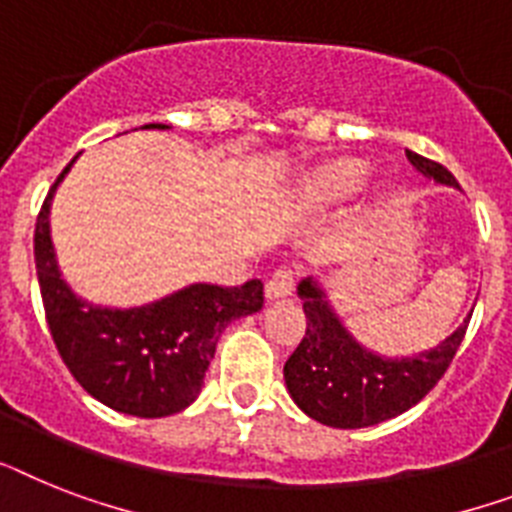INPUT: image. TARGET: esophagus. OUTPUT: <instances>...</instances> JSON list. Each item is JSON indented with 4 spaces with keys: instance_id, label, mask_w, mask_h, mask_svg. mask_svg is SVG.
I'll list each match as a JSON object with an SVG mask.
<instances>
[{
    "instance_id": "obj_1",
    "label": "esophagus",
    "mask_w": 512,
    "mask_h": 512,
    "mask_svg": "<svg viewBox=\"0 0 512 512\" xmlns=\"http://www.w3.org/2000/svg\"><path fill=\"white\" fill-rule=\"evenodd\" d=\"M294 281H297V273L292 268H278L270 281L265 284V297L268 299H281L289 297L294 292Z\"/></svg>"
}]
</instances>
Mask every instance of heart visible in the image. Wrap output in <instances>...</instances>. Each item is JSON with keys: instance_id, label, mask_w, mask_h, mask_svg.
Here are the masks:
<instances>
[{"instance_id": "obj_1", "label": "heart", "mask_w": 512, "mask_h": 512, "mask_svg": "<svg viewBox=\"0 0 512 512\" xmlns=\"http://www.w3.org/2000/svg\"><path fill=\"white\" fill-rule=\"evenodd\" d=\"M363 173V165L355 160L328 162L313 173V191L323 199L342 197L363 181Z\"/></svg>"}]
</instances>
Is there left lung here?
<instances>
[{
  "label": "left lung",
  "instance_id": "8db88e82",
  "mask_svg": "<svg viewBox=\"0 0 512 512\" xmlns=\"http://www.w3.org/2000/svg\"><path fill=\"white\" fill-rule=\"evenodd\" d=\"M407 160L436 184L460 189L455 176L439 162L410 149ZM297 292L305 299L307 331L284 365L286 389L302 413L334 429L376 426L418 405L450 368L468 328L465 318L463 326L434 350L413 357H381L365 350L342 326L315 281H302Z\"/></svg>",
  "mask_w": 512,
  "mask_h": 512
}]
</instances>
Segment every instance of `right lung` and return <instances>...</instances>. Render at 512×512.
I'll return each instance as SVG.
<instances>
[{"label":"right lung","instance_id":"obj_1","mask_svg":"<svg viewBox=\"0 0 512 512\" xmlns=\"http://www.w3.org/2000/svg\"><path fill=\"white\" fill-rule=\"evenodd\" d=\"M141 128H168L147 123ZM49 189L33 234V257L49 331L78 384L118 413L165 418L197 400L223 328L263 307V281L191 284L141 307H99L76 297L60 276L49 236Z\"/></svg>","mask_w":512,"mask_h":512}]
</instances>
